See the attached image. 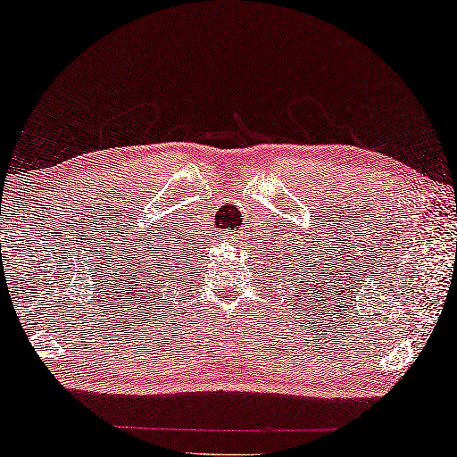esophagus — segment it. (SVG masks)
Wrapping results in <instances>:
<instances>
[{"label":"esophagus","instance_id":"1","mask_svg":"<svg viewBox=\"0 0 457 457\" xmlns=\"http://www.w3.org/2000/svg\"><path fill=\"white\" fill-rule=\"evenodd\" d=\"M230 238H233V233H230V230H220L219 233V241H230Z\"/></svg>","mask_w":457,"mask_h":457}]
</instances>
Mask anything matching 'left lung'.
I'll return each mask as SVG.
<instances>
[{"label": "left lung", "mask_w": 457, "mask_h": 457, "mask_svg": "<svg viewBox=\"0 0 457 457\" xmlns=\"http://www.w3.org/2000/svg\"><path fill=\"white\" fill-rule=\"evenodd\" d=\"M269 255H271L269 257V263H271V271L269 273L278 275V279H286L291 273V275H295V281H297L299 275L308 271L305 265H299V253L289 243H287V246H281V249H278V251L269 249ZM303 259H308V257H303ZM303 287H305V283H303Z\"/></svg>", "instance_id": "left-lung-1"}]
</instances>
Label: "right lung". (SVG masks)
I'll return each mask as SVG.
<instances>
[{
    "mask_svg": "<svg viewBox=\"0 0 457 457\" xmlns=\"http://www.w3.org/2000/svg\"><path fill=\"white\" fill-rule=\"evenodd\" d=\"M166 257H168V253H166V255H158L160 265L147 267V273L144 275V281H141L137 286L139 294H136V295H137V299L141 297V308H144V303H147V302L155 303L153 302L154 298L158 302L160 297H163V289H166L168 273H170V267H171L170 259H166ZM137 287H133V289H137Z\"/></svg>",
    "mask_w": 457,
    "mask_h": 457,
    "instance_id": "1",
    "label": "right lung"
}]
</instances>
